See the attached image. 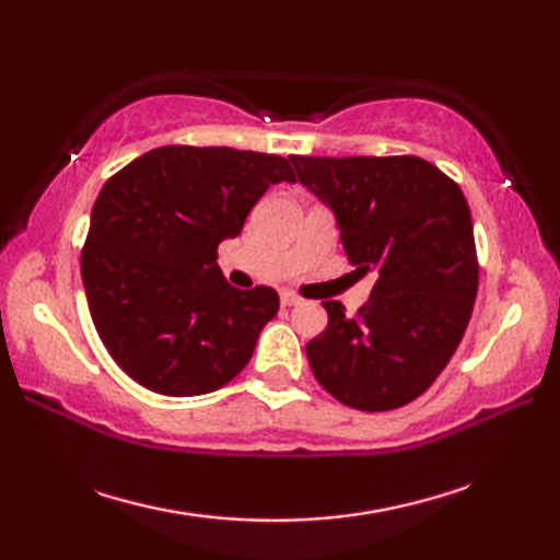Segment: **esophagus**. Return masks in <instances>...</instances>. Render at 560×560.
Here are the masks:
<instances>
[{
    "mask_svg": "<svg viewBox=\"0 0 560 560\" xmlns=\"http://www.w3.org/2000/svg\"><path fill=\"white\" fill-rule=\"evenodd\" d=\"M301 303H303V301H301L295 293L281 291V305H283V307H293V305H301Z\"/></svg>",
    "mask_w": 560,
    "mask_h": 560,
    "instance_id": "1",
    "label": "esophagus"
}]
</instances>
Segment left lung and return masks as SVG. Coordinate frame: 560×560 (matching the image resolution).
I'll use <instances>...</instances> for the list:
<instances>
[{"label":"left lung","mask_w":560,"mask_h":560,"mask_svg":"<svg viewBox=\"0 0 560 560\" xmlns=\"http://www.w3.org/2000/svg\"><path fill=\"white\" fill-rule=\"evenodd\" d=\"M301 185L335 213L371 299L347 317L325 301L307 341L317 383L361 411H389L435 383L467 331L479 289L469 205L455 180L416 156H289Z\"/></svg>","instance_id":"1"}]
</instances>
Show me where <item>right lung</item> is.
<instances>
[{"instance_id":"1","label":"right lung","mask_w":560,"mask_h":560,"mask_svg":"<svg viewBox=\"0 0 560 560\" xmlns=\"http://www.w3.org/2000/svg\"><path fill=\"white\" fill-rule=\"evenodd\" d=\"M295 183L287 159L229 147H161L103 185L81 253L89 311L122 371L165 397L223 387L279 313L269 287L241 291L217 249L259 197Z\"/></svg>"}]
</instances>
